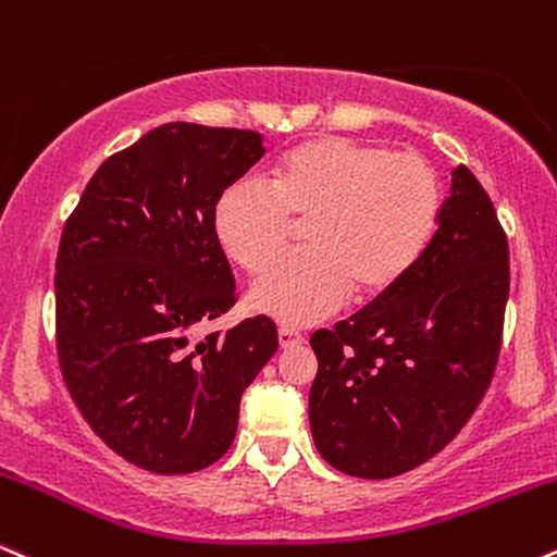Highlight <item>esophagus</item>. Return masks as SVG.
<instances>
[{
    "mask_svg": "<svg viewBox=\"0 0 557 557\" xmlns=\"http://www.w3.org/2000/svg\"><path fill=\"white\" fill-rule=\"evenodd\" d=\"M278 344H281V349H289V346L305 344V336L299 331H294V329H281L278 331Z\"/></svg>",
    "mask_w": 557,
    "mask_h": 557,
    "instance_id": "esophagus-1",
    "label": "esophagus"
}]
</instances>
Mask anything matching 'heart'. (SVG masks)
Returning <instances> with one entry per match:
<instances>
[{"label":"heart","mask_w":557,"mask_h":557,"mask_svg":"<svg viewBox=\"0 0 557 557\" xmlns=\"http://www.w3.org/2000/svg\"><path fill=\"white\" fill-rule=\"evenodd\" d=\"M441 185L417 153L325 135L281 153L268 187L237 182L213 208L221 250L247 273H263L305 224V252L255 281L247 302L284 325H310L355 297H381L428 250Z\"/></svg>","instance_id":"1"}]
</instances>
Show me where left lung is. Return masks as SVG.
I'll return each mask as SVG.
<instances>
[{
	"instance_id": "1",
	"label": "left lung",
	"mask_w": 557,
	"mask_h": 557,
	"mask_svg": "<svg viewBox=\"0 0 557 557\" xmlns=\"http://www.w3.org/2000/svg\"><path fill=\"white\" fill-rule=\"evenodd\" d=\"M508 239L467 166L450 169L437 232L401 284L310 338L315 448L338 472L388 480L459 435L498 362Z\"/></svg>"
}]
</instances>
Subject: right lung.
<instances>
[{"label": "right lung", "instance_id": "obj_1", "mask_svg": "<svg viewBox=\"0 0 557 557\" xmlns=\"http://www.w3.org/2000/svg\"><path fill=\"white\" fill-rule=\"evenodd\" d=\"M250 129L169 122L90 176L57 255V351L85 422L156 474L211 467L276 355L271 318L195 338L237 299L213 234L226 187L263 159Z\"/></svg>", "mask_w": 557, "mask_h": 557}]
</instances>
